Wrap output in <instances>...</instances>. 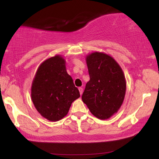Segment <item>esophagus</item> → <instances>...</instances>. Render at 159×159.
Segmentation results:
<instances>
[{"instance_id":"1","label":"esophagus","mask_w":159,"mask_h":159,"mask_svg":"<svg viewBox=\"0 0 159 159\" xmlns=\"http://www.w3.org/2000/svg\"><path fill=\"white\" fill-rule=\"evenodd\" d=\"M79 90H80V95H82V93H83V89H82V88H79Z\"/></svg>"}]
</instances>
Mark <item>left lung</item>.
<instances>
[{
  "label": "left lung",
  "mask_w": 159,
  "mask_h": 159,
  "mask_svg": "<svg viewBox=\"0 0 159 159\" xmlns=\"http://www.w3.org/2000/svg\"><path fill=\"white\" fill-rule=\"evenodd\" d=\"M90 80L82 94V101L99 119H109L122 105L126 80L121 66L111 56L93 52L86 56Z\"/></svg>",
  "instance_id": "obj_1"
}]
</instances>
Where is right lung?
<instances>
[{
	"label": "right lung",
	"instance_id": "add662e5",
	"mask_svg": "<svg viewBox=\"0 0 159 159\" xmlns=\"http://www.w3.org/2000/svg\"><path fill=\"white\" fill-rule=\"evenodd\" d=\"M80 96L61 56L48 58L39 66L32 83L31 98L43 117L51 121L61 120Z\"/></svg>",
	"mask_w": 159,
	"mask_h": 159
}]
</instances>
